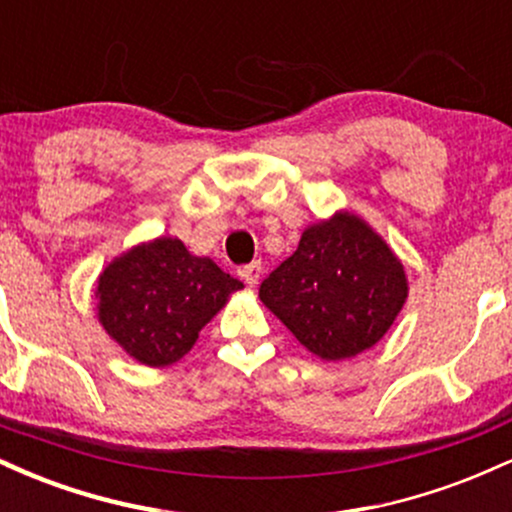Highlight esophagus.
<instances>
[{"mask_svg":"<svg viewBox=\"0 0 512 512\" xmlns=\"http://www.w3.org/2000/svg\"><path fill=\"white\" fill-rule=\"evenodd\" d=\"M240 276H243V279H245V284L255 286L257 281H260V276H262V264L260 262L245 264V267L240 269Z\"/></svg>","mask_w":512,"mask_h":512,"instance_id":"1","label":"esophagus"}]
</instances>
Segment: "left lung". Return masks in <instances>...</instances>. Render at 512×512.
Here are the masks:
<instances>
[{
	"instance_id": "obj_1",
	"label": "left lung",
	"mask_w": 512,
	"mask_h": 512,
	"mask_svg": "<svg viewBox=\"0 0 512 512\" xmlns=\"http://www.w3.org/2000/svg\"><path fill=\"white\" fill-rule=\"evenodd\" d=\"M409 296L404 264L361 216L310 223L260 286V301L322 361H344L385 337Z\"/></svg>"
}]
</instances>
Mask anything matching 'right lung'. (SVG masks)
Wrapping results in <instances>:
<instances>
[{
	"label": "right lung",
	"instance_id": "1",
	"mask_svg": "<svg viewBox=\"0 0 512 512\" xmlns=\"http://www.w3.org/2000/svg\"><path fill=\"white\" fill-rule=\"evenodd\" d=\"M243 281L178 238H154L115 257L98 276V322L134 361L166 368L195 346L199 332Z\"/></svg>",
	"mask_w": 512,
	"mask_h": 512
}]
</instances>
